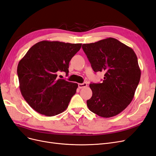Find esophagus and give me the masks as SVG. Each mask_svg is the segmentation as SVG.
<instances>
[{
  "label": "esophagus",
  "mask_w": 156,
  "mask_h": 156,
  "mask_svg": "<svg viewBox=\"0 0 156 156\" xmlns=\"http://www.w3.org/2000/svg\"><path fill=\"white\" fill-rule=\"evenodd\" d=\"M87 86V84L86 82H84V83H78V87L80 89H82V88H83V87H85Z\"/></svg>",
  "instance_id": "1"
}]
</instances>
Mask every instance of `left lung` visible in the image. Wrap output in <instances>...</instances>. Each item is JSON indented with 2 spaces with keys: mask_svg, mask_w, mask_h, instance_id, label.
I'll return each mask as SVG.
<instances>
[{
  "mask_svg": "<svg viewBox=\"0 0 156 156\" xmlns=\"http://www.w3.org/2000/svg\"><path fill=\"white\" fill-rule=\"evenodd\" d=\"M82 48L93 71L105 73L102 83H90L93 95L87 100V107L100 117H114L131 103L140 81L136 54L112 37L83 44Z\"/></svg>",
  "mask_w": 156,
  "mask_h": 156,
  "instance_id": "1",
  "label": "left lung"
}]
</instances>
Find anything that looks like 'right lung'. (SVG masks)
Wrapping results in <instances>:
<instances>
[{"label": "right lung", "mask_w": 156, "mask_h": 156, "mask_svg": "<svg viewBox=\"0 0 156 156\" xmlns=\"http://www.w3.org/2000/svg\"><path fill=\"white\" fill-rule=\"evenodd\" d=\"M81 43L42 41L28 50L17 66L19 89L35 111L47 117L63 112L76 92L78 85L58 78L67 76L69 64Z\"/></svg>", "instance_id": "add662e5"}]
</instances>
